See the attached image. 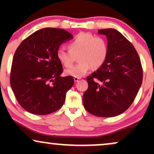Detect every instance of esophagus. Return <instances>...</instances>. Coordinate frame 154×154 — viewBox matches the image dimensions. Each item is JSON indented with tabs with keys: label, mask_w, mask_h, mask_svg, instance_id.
<instances>
[{
	"label": "esophagus",
	"mask_w": 154,
	"mask_h": 154,
	"mask_svg": "<svg viewBox=\"0 0 154 154\" xmlns=\"http://www.w3.org/2000/svg\"><path fill=\"white\" fill-rule=\"evenodd\" d=\"M79 79H80V77H74V80H75V82H78Z\"/></svg>",
	"instance_id": "34e87169"
}]
</instances>
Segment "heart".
Instances as JSON below:
<instances>
[{"label": "heart", "mask_w": 154, "mask_h": 154, "mask_svg": "<svg viewBox=\"0 0 154 154\" xmlns=\"http://www.w3.org/2000/svg\"><path fill=\"white\" fill-rule=\"evenodd\" d=\"M69 50L60 48L56 51V58L62 66L70 67L78 56L79 62L68 69V76L81 77L85 75L92 67L98 69L106 61L109 45L105 38L90 32H81L67 45Z\"/></svg>", "instance_id": "obj_1"}]
</instances>
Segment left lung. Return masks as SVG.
Instances as JSON below:
<instances>
[{
	"label": "left lung",
	"instance_id": "8db88e82",
	"mask_svg": "<svg viewBox=\"0 0 154 154\" xmlns=\"http://www.w3.org/2000/svg\"><path fill=\"white\" fill-rule=\"evenodd\" d=\"M98 33L106 36L109 54L103 66L87 77L82 102L90 114L111 117L133 103L142 85L143 68L135 47L119 31L103 29Z\"/></svg>",
	"mask_w": 154,
	"mask_h": 154
}]
</instances>
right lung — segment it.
Returning <instances> with one entry per match:
<instances>
[{
  "label": "right lung",
  "mask_w": 154,
  "mask_h": 154,
  "mask_svg": "<svg viewBox=\"0 0 154 154\" xmlns=\"http://www.w3.org/2000/svg\"><path fill=\"white\" fill-rule=\"evenodd\" d=\"M72 38L63 29L44 28L24 39L17 48L11 69V87L19 105L28 112L45 115L63 106L75 81L72 76H60L63 66L56 51Z\"/></svg>",
  "instance_id": "1"
}]
</instances>
